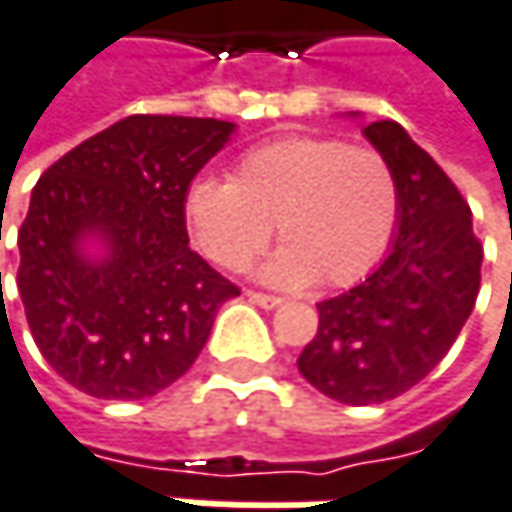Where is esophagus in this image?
Listing matches in <instances>:
<instances>
[{"mask_svg":"<svg viewBox=\"0 0 512 512\" xmlns=\"http://www.w3.org/2000/svg\"><path fill=\"white\" fill-rule=\"evenodd\" d=\"M247 297L256 303V306H262V309H277L283 300L280 297H274V294H262V291H247Z\"/></svg>","mask_w":512,"mask_h":512,"instance_id":"obj_1","label":"esophagus"}]
</instances>
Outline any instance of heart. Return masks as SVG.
<instances>
[{
    "instance_id": "b5f03b06",
    "label": "heart",
    "mask_w": 512,
    "mask_h": 512,
    "mask_svg": "<svg viewBox=\"0 0 512 512\" xmlns=\"http://www.w3.org/2000/svg\"><path fill=\"white\" fill-rule=\"evenodd\" d=\"M197 250L241 271L274 235L286 241L259 280L277 288H345L389 250L398 224V182L374 150L336 138H280L247 150L232 182L200 179L185 194Z\"/></svg>"
}]
</instances>
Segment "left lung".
<instances>
[{
  "instance_id": "obj_1",
  "label": "left lung",
  "mask_w": 512,
  "mask_h": 512,
  "mask_svg": "<svg viewBox=\"0 0 512 512\" xmlns=\"http://www.w3.org/2000/svg\"><path fill=\"white\" fill-rule=\"evenodd\" d=\"M362 135L398 182L392 247L359 286L318 303V333L297 356L321 395L353 407L404 395L442 362L475 309L483 262L472 209L407 129L380 120Z\"/></svg>"
}]
</instances>
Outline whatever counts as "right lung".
I'll use <instances>...</instances> for the list:
<instances>
[{
	"label": "right lung",
	"mask_w": 512,
	"mask_h": 512,
	"mask_svg": "<svg viewBox=\"0 0 512 512\" xmlns=\"http://www.w3.org/2000/svg\"><path fill=\"white\" fill-rule=\"evenodd\" d=\"M235 123L132 114L34 185L17 288L34 342L76 389L141 401L200 356L238 288L188 247L185 194Z\"/></svg>",
	"instance_id": "obj_1"
}]
</instances>
